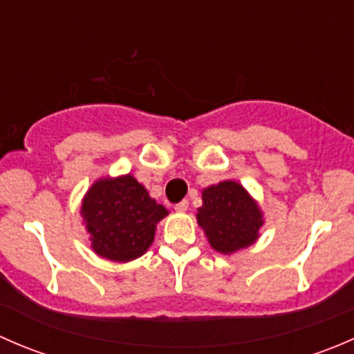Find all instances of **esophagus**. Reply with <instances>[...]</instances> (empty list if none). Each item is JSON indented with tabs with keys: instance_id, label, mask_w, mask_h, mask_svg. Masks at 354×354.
Instances as JSON below:
<instances>
[{
	"instance_id": "1",
	"label": "esophagus",
	"mask_w": 354,
	"mask_h": 354,
	"mask_svg": "<svg viewBox=\"0 0 354 354\" xmlns=\"http://www.w3.org/2000/svg\"><path fill=\"white\" fill-rule=\"evenodd\" d=\"M174 210H176V212H187V210H188V200H181L180 203H176V205H174Z\"/></svg>"
}]
</instances>
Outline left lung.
Wrapping results in <instances>:
<instances>
[{"label":"left lung","mask_w":354,"mask_h":354,"mask_svg":"<svg viewBox=\"0 0 354 354\" xmlns=\"http://www.w3.org/2000/svg\"><path fill=\"white\" fill-rule=\"evenodd\" d=\"M197 223L216 252L233 255L259 240L263 212L243 185L224 180L202 190Z\"/></svg>","instance_id":"1"}]
</instances>
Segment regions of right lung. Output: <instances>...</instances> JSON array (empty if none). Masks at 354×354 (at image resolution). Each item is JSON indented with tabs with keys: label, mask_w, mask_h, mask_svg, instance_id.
<instances>
[{
	"label": "right lung",
	"mask_w": 354,
	"mask_h": 354,
	"mask_svg": "<svg viewBox=\"0 0 354 354\" xmlns=\"http://www.w3.org/2000/svg\"><path fill=\"white\" fill-rule=\"evenodd\" d=\"M167 214L131 174L95 180L80 205L82 224L95 255L120 263L147 252L154 243L157 223Z\"/></svg>",
	"instance_id": "1"
}]
</instances>
